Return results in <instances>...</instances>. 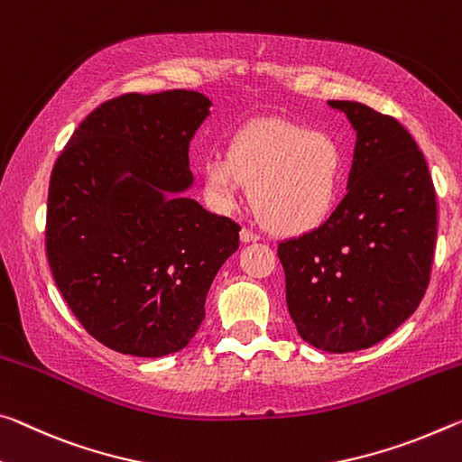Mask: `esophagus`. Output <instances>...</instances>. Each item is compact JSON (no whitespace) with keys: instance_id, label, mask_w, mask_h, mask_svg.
I'll return each mask as SVG.
<instances>
[{"instance_id":"34e87169","label":"esophagus","mask_w":462,"mask_h":462,"mask_svg":"<svg viewBox=\"0 0 462 462\" xmlns=\"http://www.w3.org/2000/svg\"><path fill=\"white\" fill-rule=\"evenodd\" d=\"M254 240H259L257 232H253L251 228L240 230V243H254Z\"/></svg>"}]
</instances>
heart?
<instances>
[{
  "instance_id": "1",
  "label": "heart",
  "mask_w": 462,
  "mask_h": 462,
  "mask_svg": "<svg viewBox=\"0 0 462 462\" xmlns=\"http://www.w3.org/2000/svg\"><path fill=\"white\" fill-rule=\"evenodd\" d=\"M203 191L214 208L228 211L251 187L257 217L273 232L302 234L331 214L341 185V158L320 131L282 119L248 123L201 168Z\"/></svg>"
}]
</instances>
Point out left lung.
Wrapping results in <instances>:
<instances>
[{"instance_id":"1","label":"left lung","mask_w":462,"mask_h":462,"mask_svg":"<svg viewBox=\"0 0 462 462\" xmlns=\"http://www.w3.org/2000/svg\"><path fill=\"white\" fill-rule=\"evenodd\" d=\"M356 129L347 195L312 232L277 245L285 302L312 347H372L426 294L438 234L428 162L397 119L362 102L328 100Z\"/></svg>"}]
</instances>
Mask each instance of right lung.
Returning <instances> with one entry per match:
<instances>
[{
    "instance_id": "right-lung-1",
    "label": "right lung",
    "mask_w": 462,
    "mask_h": 462,
    "mask_svg": "<svg viewBox=\"0 0 462 462\" xmlns=\"http://www.w3.org/2000/svg\"><path fill=\"white\" fill-rule=\"evenodd\" d=\"M211 102L121 94L73 131L51 172L45 246L71 312L102 346L160 357L189 346L240 226L180 195Z\"/></svg>"
}]
</instances>
